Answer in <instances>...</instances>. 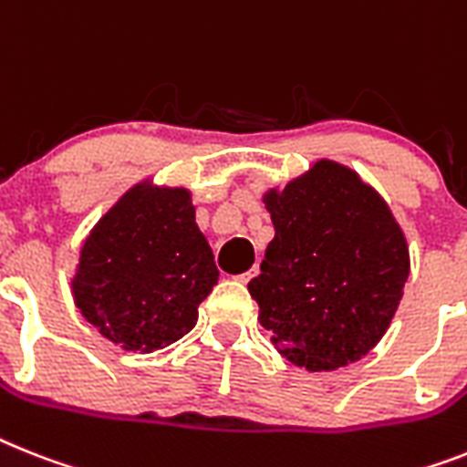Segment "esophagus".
<instances>
[{"label": "esophagus", "instance_id": "esophagus-1", "mask_svg": "<svg viewBox=\"0 0 467 467\" xmlns=\"http://www.w3.org/2000/svg\"><path fill=\"white\" fill-rule=\"evenodd\" d=\"M257 272H260V267H257V265H255V267L248 269V272H243V275H238L236 279L241 281V284H248V281L253 279V276H257Z\"/></svg>", "mask_w": 467, "mask_h": 467}]
</instances>
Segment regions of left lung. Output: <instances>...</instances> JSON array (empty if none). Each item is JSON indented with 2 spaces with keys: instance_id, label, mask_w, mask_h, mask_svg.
Masks as SVG:
<instances>
[{
  "instance_id": "obj_1",
  "label": "left lung",
  "mask_w": 467,
  "mask_h": 467,
  "mask_svg": "<svg viewBox=\"0 0 467 467\" xmlns=\"http://www.w3.org/2000/svg\"><path fill=\"white\" fill-rule=\"evenodd\" d=\"M275 238L248 284L260 325L291 363H356L389 329L410 272L408 243L379 192L353 169L319 160L265 192Z\"/></svg>"
}]
</instances>
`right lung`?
Listing matches in <instances>:
<instances>
[{"label":"right lung","mask_w":467,"mask_h":467,"mask_svg":"<svg viewBox=\"0 0 467 467\" xmlns=\"http://www.w3.org/2000/svg\"><path fill=\"white\" fill-rule=\"evenodd\" d=\"M217 279L191 192L142 181L83 243L73 300L111 344L152 353L195 327L198 306Z\"/></svg>","instance_id":"1"}]
</instances>
